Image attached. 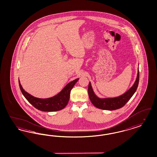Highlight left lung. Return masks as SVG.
Masks as SVG:
<instances>
[{
    "instance_id": "obj_1",
    "label": "left lung",
    "mask_w": 157,
    "mask_h": 157,
    "mask_svg": "<svg viewBox=\"0 0 157 157\" xmlns=\"http://www.w3.org/2000/svg\"><path fill=\"white\" fill-rule=\"evenodd\" d=\"M140 74H139V68L138 69V74L133 85L125 92L122 95L119 97L114 98H101L98 97L95 94L94 90L92 89L91 83L90 82L88 85V95L90 100L92 104L95 107L99 109L104 110L112 111L120 109L126 104L127 102L133 96L139 83Z\"/></svg>"
}]
</instances>
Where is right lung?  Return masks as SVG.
<instances>
[{
  "label": "right lung",
  "mask_w": 157,
  "mask_h": 157,
  "mask_svg": "<svg viewBox=\"0 0 157 157\" xmlns=\"http://www.w3.org/2000/svg\"><path fill=\"white\" fill-rule=\"evenodd\" d=\"M79 78L68 83L58 94L48 98H39L31 95L23 90L19 79V85L23 96L38 110L44 112L58 111L63 109L69 102L71 90L73 88Z\"/></svg>",
  "instance_id": "right-lung-1"
}]
</instances>
